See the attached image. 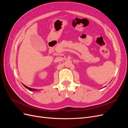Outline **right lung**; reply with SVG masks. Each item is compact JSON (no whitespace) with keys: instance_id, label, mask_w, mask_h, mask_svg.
<instances>
[{"instance_id":"add662e5","label":"right lung","mask_w":128,"mask_h":128,"mask_svg":"<svg viewBox=\"0 0 128 128\" xmlns=\"http://www.w3.org/2000/svg\"><path fill=\"white\" fill-rule=\"evenodd\" d=\"M24 86L26 88H28V90H30V91H35V90H36V89L35 88H28V87H27L26 86H24Z\"/></svg>"}]
</instances>
